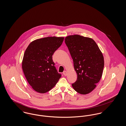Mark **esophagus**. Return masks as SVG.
Segmentation results:
<instances>
[{"instance_id":"34e87169","label":"esophagus","mask_w":126,"mask_h":126,"mask_svg":"<svg viewBox=\"0 0 126 126\" xmlns=\"http://www.w3.org/2000/svg\"><path fill=\"white\" fill-rule=\"evenodd\" d=\"M63 75H64V76H66L67 75V72H66V71H64V72H63Z\"/></svg>"}]
</instances>
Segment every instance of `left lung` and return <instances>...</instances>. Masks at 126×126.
I'll return each mask as SVG.
<instances>
[{"mask_svg": "<svg viewBox=\"0 0 126 126\" xmlns=\"http://www.w3.org/2000/svg\"><path fill=\"white\" fill-rule=\"evenodd\" d=\"M65 42L78 75L72 87L80 94H89L102 78L104 64L102 52L96 42L90 38L70 35L66 37Z\"/></svg>", "mask_w": 126, "mask_h": 126, "instance_id": "obj_1", "label": "left lung"}]
</instances>
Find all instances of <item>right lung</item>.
Returning a JSON list of instances; mask_svg holds the SVG:
<instances>
[{
    "instance_id": "add662e5",
    "label": "right lung",
    "mask_w": 126,
    "mask_h": 126,
    "mask_svg": "<svg viewBox=\"0 0 126 126\" xmlns=\"http://www.w3.org/2000/svg\"><path fill=\"white\" fill-rule=\"evenodd\" d=\"M64 37H48L31 42L25 51L22 68L28 83L33 90L45 93L51 90L61 77L52 60Z\"/></svg>"
}]
</instances>
